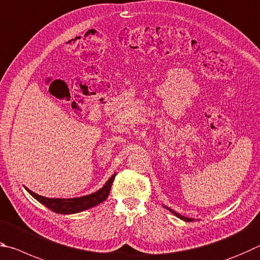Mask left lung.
Masks as SVG:
<instances>
[{
    "label": "left lung",
    "instance_id": "left-lung-1",
    "mask_svg": "<svg viewBox=\"0 0 260 260\" xmlns=\"http://www.w3.org/2000/svg\"><path fill=\"white\" fill-rule=\"evenodd\" d=\"M165 208H167L168 209V210H169L170 212H172V213H174V215L175 216H177V217H178V218H180V219H183L184 221H193L194 219H193V218H187V217H184V216H181L180 215V213H178V212H176V211H174V210H172V209H170V208H168V207H166L165 206Z\"/></svg>",
    "mask_w": 260,
    "mask_h": 260
}]
</instances>
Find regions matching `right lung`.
I'll list each match as a JSON object with an SVG mask.
<instances>
[{"label":"right lung","mask_w":260,"mask_h":260,"mask_svg":"<svg viewBox=\"0 0 260 260\" xmlns=\"http://www.w3.org/2000/svg\"><path fill=\"white\" fill-rule=\"evenodd\" d=\"M116 174H114L111 178L107 180V183L105 184L102 188L98 189L97 192L92 194L84 195L81 198H73V199H51V198H45L41 197V195L31 192L30 189L26 188L31 197L35 200H38L40 203H42L43 206L47 207L50 210L60 213V215H71V213H77L84 210H88L90 208H93L98 206L99 203L104 202L105 200L108 198L109 190H111L113 180L115 178Z\"/></svg>","instance_id":"add662e5"}]
</instances>
